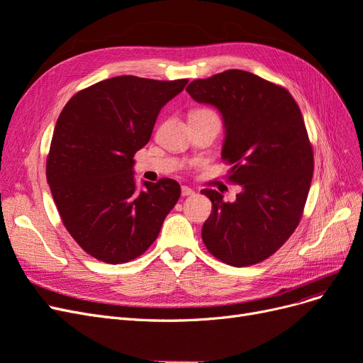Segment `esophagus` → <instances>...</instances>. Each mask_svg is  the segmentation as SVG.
Masks as SVG:
<instances>
[{
    "label": "esophagus",
    "mask_w": 363,
    "mask_h": 363,
    "mask_svg": "<svg viewBox=\"0 0 363 363\" xmlns=\"http://www.w3.org/2000/svg\"><path fill=\"white\" fill-rule=\"evenodd\" d=\"M182 195L183 196H191V195H194V191L189 188V186H182Z\"/></svg>",
    "instance_id": "34e87169"
}]
</instances>
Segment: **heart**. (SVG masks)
<instances>
[{
  "label": "heart",
  "mask_w": 363,
  "mask_h": 363,
  "mask_svg": "<svg viewBox=\"0 0 363 363\" xmlns=\"http://www.w3.org/2000/svg\"><path fill=\"white\" fill-rule=\"evenodd\" d=\"M196 111H207V108H196Z\"/></svg>",
  "instance_id": "1"
}]
</instances>
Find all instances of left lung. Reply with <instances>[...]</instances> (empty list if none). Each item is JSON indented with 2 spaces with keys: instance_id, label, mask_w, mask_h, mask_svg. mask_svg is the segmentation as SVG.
<instances>
[{
  "instance_id": "1",
  "label": "left lung",
  "mask_w": 363,
  "mask_h": 363,
  "mask_svg": "<svg viewBox=\"0 0 363 363\" xmlns=\"http://www.w3.org/2000/svg\"><path fill=\"white\" fill-rule=\"evenodd\" d=\"M186 92L221 112V157L232 167L228 182L242 186L233 203L201 191L212 201L203 242L227 265H255L286 242L303 216L313 150L301 111L283 86L240 69L194 80Z\"/></svg>"
}]
</instances>
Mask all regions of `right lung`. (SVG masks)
Masks as SVG:
<instances>
[{"instance_id": "1", "label": "right lung", "mask_w": 363, "mask_h": 363, "mask_svg": "<svg viewBox=\"0 0 363 363\" xmlns=\"http://www.w3.org/2000/svg\"><path fill=\"white\" fill-rule=\"evenodd\" d=\"M186 84L119 75L77 92L59 115L47 182L63 225L92 257L118 265L144 255L179 201L172 179L144 182L138 192L133 157Z\"/></svg>"}]
</instances>
